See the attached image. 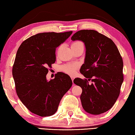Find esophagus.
<instances>
[{"label": "esophagus", "instance_id": "34e87169", "mask_svg": "<svg viewBox=\"0 0 135 135\" xmlns=\"http://www.w3.org/2000/svg\"><path fill=\"white\" fill-rule=\"evenodd\" d=\"M70 77H71L72 81V82H73V83H74V76H70Z\"/></svg>", "mask_w": 135, "mask_h": 135}]
</instances>
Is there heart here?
<instances>
[{
    "mask_svg": "<svg viewBox=\"0 0 135 135\" xmlns=\"http://www.w3.org/2000/svg\"><path fill=\"white\" fill-rule=\"evenodd\" d=\"M80 45H83V44L79 41H75L71 45V48H74V47H78V46ZM76 68V65H69L66 66H64L63 70L66 73H68V74H72L74 72Z\"/></svg>",
    "mask_w": 135,
    "mask_h": 135,
    "instance_id": "obj_1",
    "label": "heart"
}]
</instances>
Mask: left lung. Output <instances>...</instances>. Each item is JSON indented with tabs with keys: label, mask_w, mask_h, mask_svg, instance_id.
Returning <instances> with one entry per match:
<instances>
[{
	"label": "left lung",
	"mask_w": 135,
	"mask_h": 135,
	"mask_svg": "<svg viewBox=\"0 0 135 135\" xmlns=\"http://www.w3.org/2000/svg\"><path fill=\"white\" fill-rule=\"evenodd\" d=\"M71 39L83 42L86 50L80 69L86 79L74 80L83 90L80 99L83 109L90 114L104 113L113 107L120 94L123 82L122 57L114 42L96 30L78 31Z\"/></svg>",
	"instance_id": "obj_1"
}]
</instances>
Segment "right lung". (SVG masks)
Segmentation results:
<instances>
[{
	"label": "right lung",
	"mask_w": 135,
	"mask_h": 135,
	"mask_svg": "<svg viewBox=\"0 0 135 135\" xmlns=\"http://www.w3.org/2000/svg\"><path fill=\"white\" fill-rule=\"evenodd\" d=\"M72 33H38L23 42L17 52L12 75L17 94L30 112L48 117L57 111L61 98L72 87L68 75L56 74L54 79L46 78L48 68L56 61V50Z\"/></svg>",
	"instance_id": "right-lung-1"
}]
</instances>
